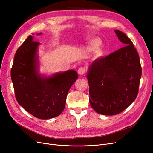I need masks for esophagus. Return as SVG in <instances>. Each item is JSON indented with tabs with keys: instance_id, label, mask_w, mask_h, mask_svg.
I'll return each mask as SVG.
<instances>
[{
	"instance_id": "34e87169",
	"label": "esophagus",
	"mask_w": 153,
	"mask_h": 153,
	"mask_svg": "<svg viewBox=\"0 0 153 153\" xmlns=\"http://www.w3.org/2000/svg\"><path fill=\"white\" fill-rule=\"evenodd\" d=\"M85 72H86V69L84 67H80V68H78V73L80 75H84Z\"/></svg>"
}]
</instances>
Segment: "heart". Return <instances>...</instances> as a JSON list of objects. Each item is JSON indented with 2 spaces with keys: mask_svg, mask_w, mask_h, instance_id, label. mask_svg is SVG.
Instances as JSON below:
<instances>
[{
  "mask_svg": "<svg viewBox=\"0 0 153 153\" xmlns=\"http://www.w3.org/2000/svg\"><path fill=\"white\" fill-rule=\"evenodd\" d=\"M100 44V41L98 39H94L91 41L90 46L92 48H97Z\"/></svg>",
  "mask_w": 153,
  "mask_h": 153,
  "instance_id": "b5f03b06",
  "label": "heart"
}]
</instances>
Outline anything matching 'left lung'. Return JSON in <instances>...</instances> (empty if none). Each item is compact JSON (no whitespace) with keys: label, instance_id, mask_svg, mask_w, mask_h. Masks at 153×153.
<instances>
[{"label":"left lung","instance_id":"left-lung-1","mask_svg":"<svg viewBox=\"0 0 153 153\" xmlns=\"http://www.w3.org/2000/svg\"><path fill=\"white\" fill-rule=\"evenodd\" d=\"M114 32L124 47L95 60L87 75L90 104L105 115L121 113L135 101L142 75L139 55L132 41L123 32Z\"/></svg>","mask_w":153,"mask_h":153}]
</instances>
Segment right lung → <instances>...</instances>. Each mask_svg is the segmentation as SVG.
<instances>
[{
  "label": "right lung",
  "mask_w": 153,
  "mask_h": 153,
  "mask_svg": "<svg viewBox=\"0 0 153 153\" xmlns=\"http://www.w3.org/2000/svg\"><path fill=\"white\" fill-rule=\"evenodd\" d=\"M41 33L38 34V35ZM29 36L16 50L11 77L16 99L20 106L33 116L48 119L61 114L66 97L78 78L75 70L46 77L38 73L39 42Z\"/></svg>",
  "instance_id": "right-lung-1"
}]
</instances>
